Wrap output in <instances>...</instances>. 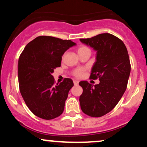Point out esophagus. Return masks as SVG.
<instances>
[{
  "mask_svg": "<svg viewBox=\"0 0 147 147\" xmlns=\"http://www.w3.org/2000/svg\"><path fill=\"white\" fill-rule=\"evenodd\" d=\"M73 83H74V84H75V85H77V84H79V81H77V80H74V81H73Z\"/></svg>",
  "mask_w": 147,
  "mask_h": 147,
  "instance_id": "esophagus-1",
  "label": "esophagus"
}]
</instances>
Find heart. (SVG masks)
<instances>
[{
	"mask_svg": "<svg viewBox=\"0 0 147 147\" xmlns=\"http://www.w3.org/2000/svg\"><path fill=\"white\" fill-rule=\"evenodd\" d=\"M88 48L85 46H82L80 47V48H78V52L79 51H81V50H83L84 49H86ZM84 68H77L76 69V70L74 71V75L75 76V77H78V78H81V77H82L84 76Z\"/></svg>",
	"mask_w": 147,
	"mask_h": 147,
	"instance_id": "heart-1",
	"label": "heart"
}]
</instances>
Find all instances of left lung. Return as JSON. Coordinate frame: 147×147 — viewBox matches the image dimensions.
<instances>
[{
  "mask_svg": "<svg viewBox=\"0 0 147 147\" xmlns=\"http://www.w3.org/2000/svg\"><path fill=\"white\" fill-rule=\"evenodd\" d=\"M80 41L97 52L90 78L99 79L95 86L86 81L79 82L83 88L79 97L81 109L90 117H102L114 109L125 92L131 72L129 54L123 41L111 34Z\"/></svg>",
  "mask_w": 147,
  "mask_h": 147,
  "instance_id": "8db88e82",
  "label": "left lung"
}]
</instances>
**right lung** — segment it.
I'll return each mask as SVG.
<instances>
[{
	"instance_id": "1",
	"label": "right lung",
	"mask_w": 147,
	"mask_h": 147,
	"mask_svg": "<svg viewBox=\"0 0 147 147\" xmlns=\"http://www.w3.org/2000/svg\"><path fill=\"white\" fill-rule=\"evenodd\" d=\"M75 45L70 40L40 36L28 43L20 55V92L27 106L37 117L52 119L63 112L73 82L65 78L63 82L55 85L52 74L61 66L64 52Z\"/></svg>"
}]
</instances>
